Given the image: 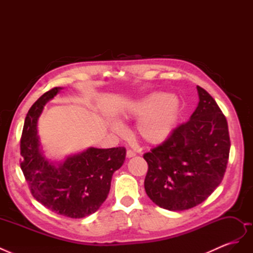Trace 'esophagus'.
Masks as SVG:
<instances>
[{
    "instance_id": "obj_1",
    "label": "esophagus",
    "mask_w": 253,
    "mask_h": 253,
    "mask_svg": "<svg viewBox=\"0 0 253 253\" xmlns=\"http://www.w3.org/2000/svg\"><path fill=\"white\" fill-rule=\"evenodd\" d=\"M134 156H136V153L134 151H132V150H127L126 151V157L127 158H132Z\"/></svg>"
}]
</instances>
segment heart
I'll use <instances>...</instances> for the list:
<instances>
[{"instance_id":"b5f03b06","label":"heart","mask_w":253,"mask_h":253,"mask_svg":"<svg viewBox=\"0 0 253 253\" xmlns=\"http://www.w3.org/2000/svg\"><path fill=\"white\" fill-rule=\"evenodd\" d=\"M179 112L180 102L177 97L157 93L132 104L126 117L139 120L136 131L144 142L159 144L172 134ZM111 127L115 132L122 131V126L117 121L111 122Z\"/></svg>"}]
</instances>
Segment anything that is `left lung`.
<instances>
[{"label":"left lung","mask_w":253,"mask_h":253,"mask_svg":"<svg viewBox=\"0 0 253 253\" xmlns=\"http://www.w3.org/2000/svg\"><path fill=\"white\" fill-rule=\"evenodd\" d=\"M200 101L189 121L145 153L144 189L150 200L170 211L202 204L221 182L230 152L228 124L208 91L197 86Z\"/></svg>","instance_id":"left-lung-1"}]
</instances>
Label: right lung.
I'll list each match as a JSON object with an SVG mask.
<instances>
[{
  "label": "right lung",
  "instance_id": "right-lung-1",
  "mask_svg": "<svg viewBox=\"0 0 253 253\" xmlns=\"http://www.w3.org/2000/svg\"><path fill=\"white\" fill-rule=\"evenodd\" d=\"M61 87L43 94L29 109L21 137V169L33 196L60 215L82 218L95 213L106 200L112 176L124 165L126 149L88 148L62 163L45 158L38 136V119Z\"/></svg>",
  "mask_w": 253,
  "mask_h": 253
}]
</instances>
